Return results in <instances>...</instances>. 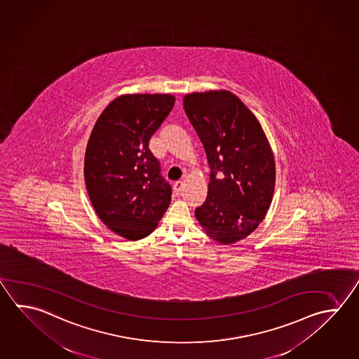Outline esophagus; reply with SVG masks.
Masks as SVG:
<instances>
[{
    "label": "esophagus",
    "instance_id": "esophagus-1",
    "mask_svg": "<svg viewBox=\"0 0 359 359\" xmlns=\"http://www.w3.org/2000/svg\"><path fill=\"white\" fill-rule=\"evenodd\" d=\"M183 182H176V183L174 184V191H175V193H180L182 189H183Z\"/></svg>",
    "mask_w": 359,
    "mask_h": 359
}]
</instances>
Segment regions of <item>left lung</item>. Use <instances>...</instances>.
I'll use <instances>...</instances> for the list:
<instances>
[{"label": "left lung", "mask_w": 359, "mask_h": 359, "mask_svg": "<svg viewBox=\"0 0 359 359\" xmlns=\"http://www.w3.org/2000/svg\"><path fill=\"white\" fill-rule=\"evenodd\" d=\"M183 104L210 169L196 219L210 238L233 244L249 236L269 210L276 185L271 144L257 116L230 91L193 93Z\"/></svg>", "instance_id": "left-lung-1"}]
</instances>
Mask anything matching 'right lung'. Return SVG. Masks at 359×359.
<instances>
[{
    "mask_svg": "<svg viewBox=\"0 0 359 359\" xmlns=\"http://www.w3.org/2000/svg\"><path fill=\"white\" fill-rule=\"evenodd\" d=\"M174 104L172 95H122L104 109L88 138L90 201L102 222L128 240L149 235L169 207L171 185L149 143Z\"/></svg>",
    "mask_w": 359,
    "mask_h": 359,
    "instance_id": "1",
    "label": "right lung"
}]
</instances>
